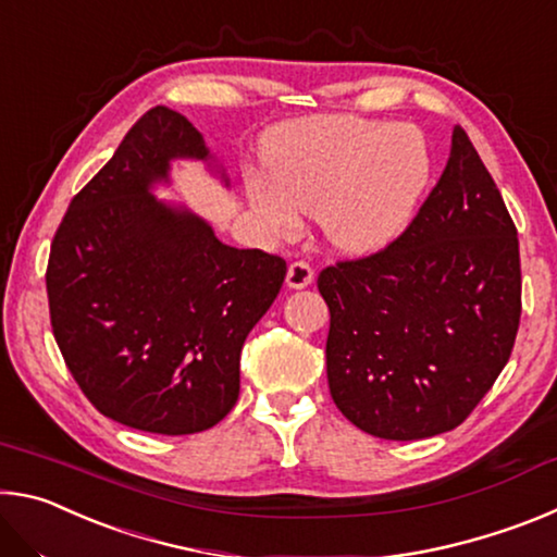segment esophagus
<instances>
[{
  "instance_id": "esophagus-1",
  "label": "esophagus",
  "mask_w": 557,
  "mask_h": 557,
  "mask_svg": "<svg viewBox=\"0 0 557 557\" xmlns=\"http://www.w3.org/2000/svg\"><path fill=\"white\" fill-rule=\"evenodd\" d=\"M314 282V270L307 262H292L287 270V287L289 289H305Z\"/></svg>"
}]
</instances>
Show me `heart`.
Returning a JSON list of instances; mask_svg holds the SVG:
<instances>
[{
    "label": "heart",
    "instance_id": "1",
    "mask_svg": "<svg viewBox=\"0 0 557 557\" xmlns=\"http://www.w3.org/2000/svg\"><path fill=\"white\" fill-rule=\"evenodd\" d=\"M265 172L243 178L262 233L289 240L314 215L342 256H373L408 231L432 176L425 135L351 115L285 122L265 147Z\"/></svg>",
    "mask_w": 557,
    "mask_h": 557
}]
</instances>
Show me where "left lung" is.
<instances>
[{"instance_id":"8db88e82","label":"left lung","mask_w":557,"mask_h":557,"mask_svg":"<svg viewBox=\"0 0 557 557\" xmlns=\"http://www.w3.org/2000/svg\"><path fill=\"white\" fill-rule=\"evenodd\" d=\"M336 408L383 440L455 430L511 356L521 319L516 225L467 132L398 240L322 270Z\"/></svg>"}]
</instances>
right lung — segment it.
<instances>
[{
    "label": "right lung",
    "instance_id": "add662e5",
    "mask_svg": "<svg viewBox=\"0 0 557 557\" xmlns=\"http://www.w3.org/2000/svg\"><path fill=\"white\" fill-rule=\"evenodd\" d=\"M178 159L228 188L201 132L152 108L71 201L46 270L75 383L106 418L157 435H194L233 410L245 338L287 275L282 258L231 248L199 213L159 199Z\"/></svg>",
    "mask_w": 557,
    "mask_h": 557
}]
</instances>
